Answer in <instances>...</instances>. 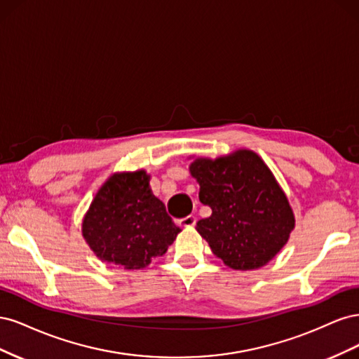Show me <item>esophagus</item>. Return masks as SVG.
<instances>
[{
	"label": "esophagus",
	"instance_id": "34e87169",
	"mask_svg": "<svg viewBox=\"0 0 359 359\" xmlns=\"http://www.w3.org/2000/svg\"><path fill=\"white\" fill-rule=\"evenodd\" d=\"M178 224H180L181 227H193L194 224H196V217H194V215L184 217V219H181V220L178 222Z\"/></svg>",
	"mask_w": 359,
	"mask_h": 359
}]
</instances>
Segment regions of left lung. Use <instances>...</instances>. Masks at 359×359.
Masks as SVG:
<instances>
[{
	"label": "left lung",
	"mask_w": 359,
	"mask_h": 359,
	"mask_svg": "<svg viewBox=\"0 0 359 359\" xmlns=\"http://www.w3.org/2000/svg\"><path fill=\"white\" fill-rule=\"evenodd\" d=\"M190 173L199 182V201L212 214L196 229L212 253L232 269L266 265L289 240L295 217L285 191L265 161L250 149L215 160L198 157Z\"/></svg>",
	"instance_id": "1"
}]
</instances>
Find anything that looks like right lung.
<instances>
[{"instance_id":"add662e5","label":"right lung","mask_w":359,"mask_h":359,"mask_svg":"<svg viewBox=\"0 0 359 359\" xmlns=\"http://www.w3.org/2000/svg\"><path fill=\"white\" fill-rule=\"evenodd\" d=\"M181 232L149 189L145 170L118 172L97 191L82 235L103 262L140 269L163 256Z\"/></svg>"}]
</instances>
